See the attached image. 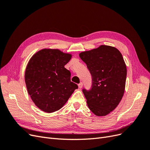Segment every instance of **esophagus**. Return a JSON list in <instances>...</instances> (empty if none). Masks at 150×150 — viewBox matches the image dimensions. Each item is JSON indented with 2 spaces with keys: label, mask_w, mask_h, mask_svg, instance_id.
<instances>
[{
  "label": "esophagus",
  "mask_w": 150,
  "mask_h": 150,
  "mask_svg": "<svg viewBox=\"0 0 150 150\" xmlns=\"http://www.w3.org/2000/svg\"><path fill=\"white\" fill-rule=\"evenodd\" d=\"M78 87H79V89L82 88L83 87V83H80L79 84H78Z\"/></svg>",
  "instance_id": "34e87169"
}]
</instances>
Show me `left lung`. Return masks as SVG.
<instances>
[{
  "label": "left lung",
  "instance_id": "left-lung-1",
  "mask_svg": "<svg viewBox=\"0 0 150 150\" xmlns=\"http://www.w3.org/2000/svg\"><path fill=\"white\" fill-rule=\"evenodd\" d=\"M92 76L91 88L83 89L89 110L106 116L118 105L123 96L127 70L121 52L109 46L79 54Z\"/></svg>",
  "mask_w": 150,
  "mask_h": 150
}]
</instances>
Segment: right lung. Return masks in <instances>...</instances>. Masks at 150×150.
Segmentation results:
<instances>
[{
	"instance_id": "add662e5",
	"label": "right lung",
	"mask_w": 150,
	"mask_h": 150,
	"mask_svg": "<svg viewBox=\"0 0 150 150\" xmlns=\"http://www.w3.org/2000/svg\"><path fill=\"white\" fill-rule=\"evenodd\" d=\"M71 54L57 49H42L31 57L25 72L26 87L39 109L52 112L61 109L78 86L71 81L64 66Z\"/></svg>"
}]
</instances>
